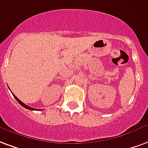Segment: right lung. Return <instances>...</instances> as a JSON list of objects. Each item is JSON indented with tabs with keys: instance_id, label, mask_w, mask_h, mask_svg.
Instances as JSON below:
<instances>
[{
	"instance_id": "add662e5",
	"label": "right lung",
	"mask_w": 148,
	"mask_h": 148,
	"mask_svg": "<svg viewBox=\"0 0 148 148\" xmlns=\"http://www.w3.org/2000/svg\"><path fill=\"white\" fill-rule=\"evenodd\" d=\"M12 94H13V93H12ZM13 96H14V97H15V99H16V100H17V101H18V103H19V104L21 105V106H23V108H27V109H28V110H36L35 108H30V107H29V106H27V105H26V104H25V103H23V102H22L21 100H19V99H18V98H17V97H16V96H15V95H14V94H13Z\"/></svg>"
}]
</instances>
